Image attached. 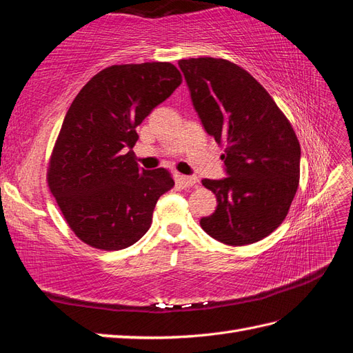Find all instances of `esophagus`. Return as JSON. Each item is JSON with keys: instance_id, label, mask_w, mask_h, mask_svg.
Segmentation results:
<instances>
[{"instance_id": "esophagus-1", "label": "esophagus", "mask_w": 353, "mask_h": 353, "mask_svg": "<svg viewBox=\"0 0 353 353\" xmlns=\"http://www.w3.org/2000/svg\"><path fill=\"white\" fill-rule=\"evenodd\" d=\"M198 178L192 176V175H179V183H181L184 187H190L193 184H196Z\"/></svg>"}]
</instances>
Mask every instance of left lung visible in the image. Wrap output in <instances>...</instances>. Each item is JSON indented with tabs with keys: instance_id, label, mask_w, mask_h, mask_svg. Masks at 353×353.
<instances>
[{
	"instance_id": "8db88e82",
	"label": "left lung",
	"mask_w": 353,
	"mask_h": 353,
	"mask_svg": "<svg viewBox=\"0 0 353 353\" xmlns=\"http://www.w3.org/2000/svg\"><path fill=\"white\" fill-rule=\"evenodd\" d=\"M202 127L223 143L226 178L202 179L217 208L201 219L225 245L260 241L283 223L299 185L301 145L284 113L255 78L223 59L179 60Z\"/></svg>"
}]
</instances>
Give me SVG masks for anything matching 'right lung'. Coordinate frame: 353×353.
I'll return each mask as SVG.
<instances>
[{
    "label": "right lung",
    "mask_w": 353,
    "mask_h": 353,
    "mask_svg": "<svg viewBox=\"0 0 353 353\" xmlns=\"http://www.w3.org/2000/svg\"><path fill=\"white\" fill-rule=\"evenodd\" d=\"M172 63L105 68L70 104L54 146L48 185L70 230L88 245L119 250L142 239L155 203L175 185L166 169L134 161L136 128L181 84Z\"/></svg>",
    "instance_id": "obj_1"
}]
</instances>
